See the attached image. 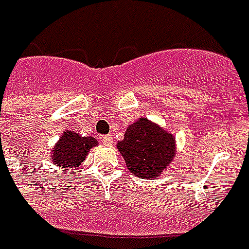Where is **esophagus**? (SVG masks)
Here are the masks:
<instances>
[{
  "mask_svg": "<svg viewBox=\"0 0 249 249\" xmlns=\"http://www.w3.org/2000/svg\"><path fill=\"white\" fill-rule=\"evenodd\" d=\"M101 142L105 144V145H110V144L113 143V139L110 136H102L101 137Z\"/></svg>",
  "mask_w": 249,
  "mask_h": 249,
  "instance_id": "34e87169",
  "label": "esophagus"
}]
</instances>
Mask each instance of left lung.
Here are the masks:
<instances>
[{
	"label": "left lung",
	"mask_w": 249,
	"mask_h": 249,
	"mask_svg": "<svg viewBox=\"0 0 249 249\" xmlns=\"http://www.w3.org/2000/svg\"><path fill=\"white\" fill-rule=\"evenodd\" d=\"M118 150L129 172L142 179H153L174 161L177 147L172 134L147 118H140L126 129Z\"/></svg>",
	"instance_id": "obj_1"
}]
</instances>
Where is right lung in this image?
I'll use <instances>...</instances> for the list:
<instances>
[{
  "label": "right lung",
  "instance_id": "obj_1",
  "mask_svg": "<svg viewBox=\"0 0 249 249\" xmlns=\"http://www.w3.org/2000/svg\"><path fill=\"white\" fill-rule=\"evenodd\" d=\"M95 145L98 142L91 136L82 137L78 133L66 130L52 150V162L60 168L80 167Z\"/></svg>",
  "mask_w": 249,
  "mask_h": 249
}]
</instances>
